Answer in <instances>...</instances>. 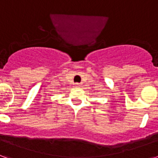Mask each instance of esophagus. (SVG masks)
<instances>
[{"label": "esophagus", "mask_w": 158, "mask_h": 158, "mask_svg": "<svg viewBox=\"0 0 158 158\" xmlns=\"http://www.w3.org/2000/svg\"><path fill=\"white\" fill-rule=\"evenodd\" d=\"M80 86V84H79V83H76V84H74V87H79Z\"/></svg>", "instance_id": "esophagus-1"}]
</instances>
